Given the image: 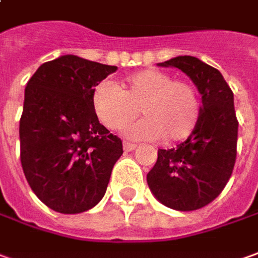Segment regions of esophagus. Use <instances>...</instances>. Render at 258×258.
<instances>
[{
  "label": "esophagus",
  "mask_w": 258,
  "mask_h": 258,
  "mask_svg": "<svg viewBox=\"0 0 258 258\" xmlns=\"http://www.w3.org/2000/svg\"><path fill=\"white\" fill-rule=\"evenodd\" d=\"M135 149H136V145L129 143V142H123V150H125V152H132Z\"/></svg>",
  "instance_id": "1"
}]
</instances>
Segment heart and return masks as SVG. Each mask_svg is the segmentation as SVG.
Here are the masks:
<instances>
[{"label":"heart","mask_w":258,"mask_h":258,"mask_svg":"<svg viewBox=\"0 0 258 258\" xmlns=\"http://www.w3.org/2000/svg\"><path fill=\"white\" fill-rule=\"evenodd\" d=\"M92 109L102 125L116 131L139 115L145 119L127 126L131 139H161L177 143L191 136L201 115L200 95L192 84L159 70H143L120 85L101 83L92 92Z\"/></svg>","instance_id":"b5f03b06"}]
</instances>
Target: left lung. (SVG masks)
<instances>
[{
	"label": "left lung",
	"instance_id": "left-lung-1",
	"mask_svg": "<svg viewBox=\"0 0 258 258\" xmlns=\"http://www.w3.org/2000/svg\"><path fill=\"white\" fill-rule=\"evenodd\" d=\"M159 67H175L191 78L202 97L198 125L175 149H159L147 174L156 200L175 211H195L222 192L236 161L237 119L233 92L219 70L192 56H177Z\"/></svg>",
	"mask_w": 258,
	"mask_h": 258
}]
</instances>
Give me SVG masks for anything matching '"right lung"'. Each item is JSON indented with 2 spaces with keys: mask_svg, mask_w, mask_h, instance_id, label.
Instances as JSON below:
<instances>
[{
  "mask_svg": "<svg viewBox=\"0 0 258 258\" xmlns=\"http://www.w3.org/2000/svg\"><path fill=\"white\" fill-rule=\"evenodd\" d=\"M116 66L74 54L46 61L25 88L21 164L36 197L60 214H81L105 195L122 140L99 123L92 92Z\"/></svg>",
  "mask_w": 258,
  "mask_h": 258,
  "instance_id": "1",
  "label": "right lung"
}]
</instances>
